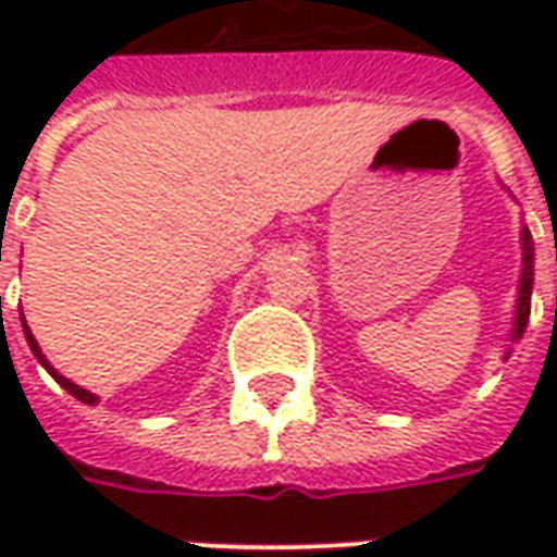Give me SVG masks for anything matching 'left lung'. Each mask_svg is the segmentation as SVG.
<instances>
[{"mask_svg":"<svg viewBox=\"0 0 557 557\" xmlns=\"http://www.w3.org/2000/svg\"><path fill=\"white\" fill-rule=\"evenodd\" d=\"M531 283H534V247H531V235L522 230V280H519V304H516V327L513 339L522 337L531 315Z\"/></svg>","mask_w":557,"mask_h":557,"instance_id":"1","label":"left lung"}]
</instances>
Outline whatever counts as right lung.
I'll list each match as a JSON object with an SVG mask.
<instances>
[{"instance_id":"add662e5","label":"right lung","mask_w":557,"mask_h":557,"mask_svg":"<svg viewBox=\"0 0 557 557\" xmlns=\"http://www.w3.org/2000/svg\"><path fill=\"white\" fill-rule=\"evenodd\" d=\"M23 331H26V339H29V349L35 351V358H38V361H41L44 367H47V373L53 375L55 382H59V385L65 387V391H67V394H71V397H77L79 403H86V406H91V403H95V399H98V397H95V394H89V391H83V387H77V385H74V382H67L65 375L55 373L53 367L47 363V358H44V355H41V349H38V343H35V337H32V331H29V327H26V319H23Z\"/></svg>"}]
</instances>
